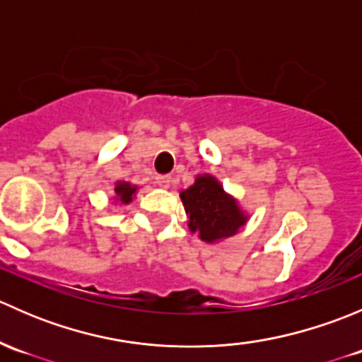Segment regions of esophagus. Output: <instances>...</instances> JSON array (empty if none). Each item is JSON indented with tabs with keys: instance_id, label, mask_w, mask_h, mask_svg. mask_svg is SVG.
Masks as SVG:
<instances>
[{
	"instance_id": "1",
	"label": "esophagus",
	"mask_w": 362,
	"mask_h": 362,
	"mask_svg": "<svg viewBox=\"0 0 362 362\" xmlns=\"http://www.w3.org/2000/svg\"><path fill=\"white\" fill-rule=\"evenodd\" d=\"M156 184H158L159 187L168 189L171 187V184H173V178H171L170 175H158V177H156Z\"/></svg>"
}]
</instances>
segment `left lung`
<instances>
[{
	"instance_id": "1",
	"label": "left lung",
	"mask_w": 362,
	"mask_h": 362,
	"mask_svg": "<svg viewBox=\"0 0 362 362\" xmlns=\"http://www.w3.org/2000/svg\"><path fill=\"white\" fill-rule=\"evenodd\" d=\"M180 199L189 217V229L206 243L236 235L249 221L238 202L211 175H199L191 187L180 192Z\"/></svg>"
}]
</instances>
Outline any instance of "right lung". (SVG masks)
<instances>
[{
  "label": "right lung",
  "instance_id": "right-lung-1",
  "mask_svg": "<svg viewBox=\"0 0 362 362\" xmlns=\"http://www.w3.org/2000/svg\"><path fill=\"white\" fill-rule=\"evenodd\" d=\"M136 185L129 184V182H117L115 184V202L127 204L133 202L134 194H136Z\"/></svg>",
  "mask_w": 362,
  "mask_h": 362
}]
</instances>
